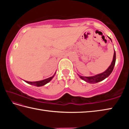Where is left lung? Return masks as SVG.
<instances>
[{"label": "left lung", "instance_id": "obj_1", "mask_svg": "<svg viewBox=\"0 0 129 129\" xmlns=\"http://www.w3.org/2000/svg\"><path fill=\"white\" fill-rule=\"evenodd\" d=\"M109 39H110L111 41H112V39L110 38H109ZM115 60H116V54H115V52L114 51L112 62L111 63L110 66L108 67V68L105 71H104V72L98 74V75H96L95 76H89V77H85V76H82L78 75L82 80L87 82L90 83V84H95V83L100 82L101 81L105 79L106 78L108 77L109 76H110V74L112 73L113 70L114 69Z\"/></svg>", "mask_w": 129, "mask_h": 129}]
</instances>
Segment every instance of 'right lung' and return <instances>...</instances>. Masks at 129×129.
<instances>
[{
  "mask_svg": "<svg viewBox=\"0 0 129 129\" xmlns=\"http://www.w3.org/2000/svg\"><path fill=\"white\" fill-rule=\"evenodd\" d=\"M56 72H55V73L54 74V75L53 76H52V77H49V78H46V79H44V80H41V81H33V82H30V81H24L25 82L28 83V84H29L30 85H35V86H42L45 85V84H47V83H48L49 82L51 81L52 80V78L54 77V75H56Z\"/></svg>",
  "mask_w": 129,
  "mask_h": 129,
  "instance_id": "1",
  "label": "right lung"
}]
</instances>
